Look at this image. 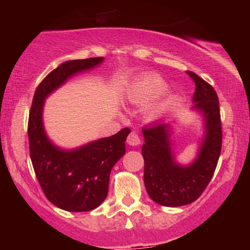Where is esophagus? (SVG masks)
<instances>
[{
    "label": "esophagus",
    "mask_w": 250,
    "mask_h": 250,
    "mask_svg": "<svg viewBox=\"0 0 250 250\" xmlns=\"http://www.w3.org/2000/svg\"><path fill=\"white\" fill-rule=\"evenodd\" d=\"M127 143L129 146H139L141 143V139H140V136L135 131H131L127 137Z\"/></svg>",
    "instance_id": "esophagus-1"
}]
</instances>
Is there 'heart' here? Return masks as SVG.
Wrapping results in <instances>:
<instances>
[{
  "mask_svg": "<svg viewBox=\"0 0 250 250\" xmlns=\"http://www.w3.org/2000/svg\"><path fill=\"white\" fill-rule=\"evenodd\" d=\"M167 82L161 76L148 75L133 82L128 90V100L133 104L145 105L162 95L167 90ZM168 107V100L160 97L146 107L145 117L148 121H154V120L161 117L167 111Z\"/></svg>",
  "mask_w": 250,
  "mask_h": 250,
  "instance_id": "1",
  "label": "heart"
}]
</instances>
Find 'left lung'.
<instances>
[{
	"mask_svg": "<svg viewBox=\"0 0 250 250\" xmlns=\"http://www.w3.org/2000/svg\"><path fill=\"white\" fill-rule=\"evenodd\" d=\"M187 74L196 85L191 110L199 114L203 123L194 161L189 165L176 161L170 122H157L142 129L146 189L154 202L166 207H181L199 199L213 177L221 154L222 131L216 91L195 73Z\"/></svg>",
	"mask_w": 250,
	"mask_h": 250,
	"instance_id": "left-lung-1",
	"label": "left lung"
}]
</instances>
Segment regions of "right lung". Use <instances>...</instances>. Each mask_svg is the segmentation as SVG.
Here are the masks:
<instances>
[{
    "mask_svg": "<svg viewBox=\"0 0 250 250\" xmlns=\"http://www.w3.org/2000/svg\"><path fill=\"white\" fill-rule=\"evenodd\" d=\"M103 60L91 57L61 63L40 83L33 99L28 122L31 163L47 199L63 210L89 211L104 201L110 171L125 153V142L130 129L123 128L115 135L77 148H61L45 133V99L71 77L94 69Z\"/></svg>",
    "mask_w": 250,
    "mask_h": 250,
    "instance_id": "right-lung-1",
    "label": "right lung"
}]
</instances>
